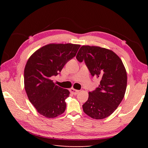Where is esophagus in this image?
Segmentation results:
<instances>
[{
    "mask_svg": "<svg viewBox=\"0 0 148 148\" xmlns=\"http://www.w3.org/2000/svg\"><path fill=\"white\" fill-rule=\"evenodd\" d=\"M70 91H71V93H72L73 95H77L79 92L78 90H76L74 88H71V89H70Z\"/></svg>",
    "mask_w": 148,
    "mask_h": 148,
    "instance_id": "1",
    "label": "esophagus"
}]
</instances>
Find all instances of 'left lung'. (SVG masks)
<instances>
[{
	"instance_id": "left-lung-1",
	"label": "left lung",
	"mask_w": 148,
	"mask_h": 148,
	"mask_svg": "<svg viewBox=\"0 0 148 148\" xmlns=\"http://www.w3.org/2000/svg\"><path fill=\"white\" fill-rule=\"evenodd\" d=\"M85 62L92 76L101 79L99 87L89 92L84 112L92 119H102L117 109L127 88L126 69L121 59L112 50L95 46H82L76 56Z\"/></svg>"
}]
</instances>
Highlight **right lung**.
<instances>
[{"label":"right lung","mask_w":148,"mask_h":148,"mask_svg":"<svg viewBox=\"0 0 148 148\" xmlns=\"http://www.w3.org/2000/svg\"><path fill=\"white\" fill-rule=\"evenodd\" d=\"M79 44H49L37 49L27 61L24 69V86L29 101L37 112L47 118L64 113L65 100L70 92L55 84L57 76L69 60L76 56Z\"/></svg>","instance_id":"1"}]
</instances>
